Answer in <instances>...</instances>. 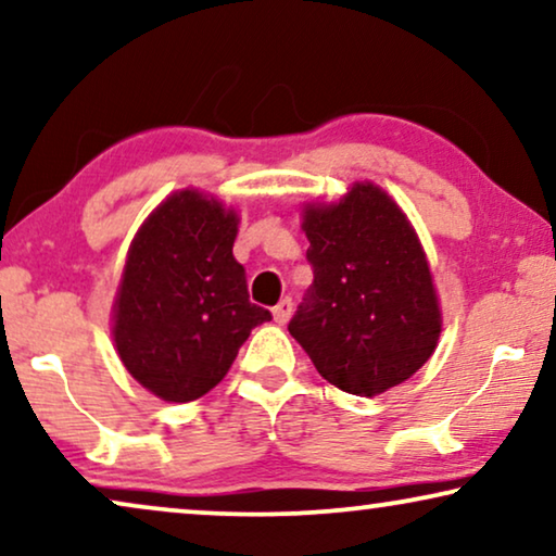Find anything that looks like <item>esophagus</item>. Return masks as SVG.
Returning <instances> with one entry per match:
<instances>
[{"label":"esophagus","mask_w":556,"mask_h":556,"mask_svg":"<svg viewBox=\"0 0 556 556\" xmlns=\"http://www.w3.org/2000/svg\"><path fill=\"white\" fill-rule=\"evenodd\" d=\"M291 311H293V301L286 295V299H280L276 303V308H273V318H276V324H286L288 318H291Z\"/></svg>","instance_id":"34e87169"}]
</instances>
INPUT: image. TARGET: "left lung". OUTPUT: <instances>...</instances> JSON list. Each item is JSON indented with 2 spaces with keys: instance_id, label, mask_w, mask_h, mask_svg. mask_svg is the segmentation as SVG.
I'll return each instance as SVG.
<instances>
[{
  "instance_id": "left-lung-1",
  "label": "left lung",
  "mask_w": 556,
  "mask_h": 556,
  "mask_svg": "<svg viewBox=\"0 0 556 556\" xmlns=\"http://www.w3.org/2000/svg\"><path fill=\"white\" fill-rule=\"evenodd\" d=\"M314 283L288 324L326 382L359 397L397 387L430 359L440 306L417 235L371 181L337 204H306Z\"/></svg>"
}]
</instances>
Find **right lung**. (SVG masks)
Listing matches in <instances>:
<instances>
[{"mask_svg":"<svg viewBox=\"0 0 556 556\" xmlns=\"http://www.w3.org/2000/svg\"><path fill=\"white\" fill-rule=\"evenodd\" d=\"M238 215L185 189L159 204L128 248L113 303V341L136 382L192 402L223 382L238 349L270 311L250 303L235 261Z\"/></svg>","mask_w":556,"mask_h":556,"instance_id":"right-lung-1","label":"right lung"}]
</instances>
